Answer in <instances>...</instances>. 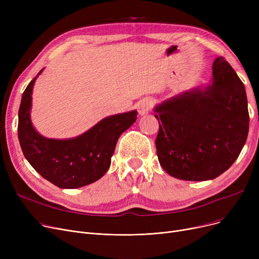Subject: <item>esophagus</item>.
I'll list each match as a JSON object with an SVG mask.
<instances>
[{
  "label": "esophagus",
  "instance_id": "obj_1",
  "mask_svg": "<svg viewBox=\"0 0 259 259\" xmlns=\"http://www.w3.org/2000/svg\"><path fill=\"white\" fill-rule=\"evenodd\" d=\"M137 107H138V111H139L140 115H145L152 109L153 102L151 100H149V99H145V100H142L138 104Z\"/></svg>",
  "mask_w": 259,
  "mask_h": 259
}]
</instances>
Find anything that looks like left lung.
<instances>
[{
	"mask_svg": "<svg viewBox=\"0 0 259 259\" xmlns=\"http://www.w3.org/2000/svg\"><path fill=\"white\" fill-rule=\"evenodd\" d=\"M212 83L154 108L160 120L155 145L159 164L183 181H208L238 157L249 132L246 89L231 65L215 59Z\"/></svg>",
	"mask_w": 259,
	"mask_h": 259,
	"instance_id": "8db88e82",
	"label": "left lung"
}]
</instances>
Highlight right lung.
Listing matches in <instances>:
<instances>
[{
  "instance_id": "add662e5",
  "label": "right lung",
  "mask_w": 259,
  "mask_h": 259,
  "mask_svg": "<svg viewBox=\"0 0 259 259\" xmlns=\"http://www.w3.org/2000/svg\"><path fill=\"white\" fill-rule=\"evenodd\" d=\"M37 75L26 87L19 109L18 135L22 151L33 169L62 189H75L100 180L110 167L118 138L137 120L132 110L103 118L73 139L44 138L30 118L32 89Z\"/></svg>"
}]
</instances>
